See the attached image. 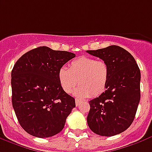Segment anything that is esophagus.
<instances>
[{"label":"esophagus","mask_w":152,"mask_h":152,"mask_svg":"<svg viewBox=\"0 0 152 152\" xmlns=\"http://www.w3.org/2000/svg\"><path fill=\"white\" fill-rule=\"evenodd\" d=\"M80 102H81V101H80V100H79V99H76V106H77V105H79V104H80Z\"/></svg>","instance_id":"1"}]
</instances>
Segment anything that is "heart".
Instances as JSON below:
<instances>
[{
	"label": "heart",
	"instance_id": "1",
	"mask_svg": "<svg viewBox=\"0 0 152 152\" xmlns=\"http://www.w3.org/2000/svg\"><path fill=\"white\" fill-rule=\"evenodd\" d=\"M109 75V65L104 60L82 56L71 62L68 69L61 67L58 80L62 89L68 94L78 84L80 87L75 91V95L86 98L99 96L105 90Z\"/></svg>",
	"mask_w": 152,
	"mask_h": 152
}]
</instances>
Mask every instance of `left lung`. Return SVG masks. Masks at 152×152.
I'll use <instances>...</instances> for the list:
<instances>
[{"instance_id":"left-lung-1","label":"left lung","mask_w":152,"mask_h":152,"mask_svg":"<svg viewBox=\"0 0 152 152\" xmlns=\"http://www.w3.org/2000/svg\"><path fill=\"white\" fill-rule=\"evenodd\" d=\"M109 65L105 91L89 101L87 122L90 130L102 136H113L129 128L140 101L141 74L133 56L121 47L110 46L87 50Z\"/></svg>"}]
</instances>
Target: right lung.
<instances>
[{
    "label": "right lung",
    "instance_id": "add662e5",
    "mask_svg": "<svg viewBox=\"0 0 152 152\" xmlns=\"http://www.w3.org/2000/svg\"><path fill=\"white\" fill-rule=\"evenodd\" d=\"M76 55L39 47L16 62L11 72L12 104L28 134L38 138L57 134L76 107L75 99L62 89L59 70Z\"/></svg>",
    "mask_w": 152,
    "mask_h": 152
}]
</instances>
